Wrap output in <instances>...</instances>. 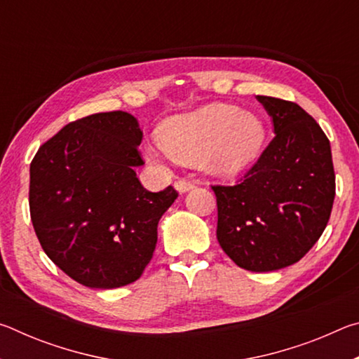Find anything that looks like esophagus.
Wrapping results in <instances>:
<instances>
[{"label":"esophagus","instance_id":"1","mask_svg":"<svg viewBox=\"0 0 359 359\" xmlns=\"http://www.w3.org/2000/svg\"><path fill=\"white\" fill-rule=\"evenodd\" d=\"M194 185H196V182H194V180H187V179H177V180H175V184H174L175 190H177L179 193L190 191Z\"/></svg>","mask_w":359,"mask_h":359}]
</instances>
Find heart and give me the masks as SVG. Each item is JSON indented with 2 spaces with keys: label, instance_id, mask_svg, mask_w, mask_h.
<instances>
[{
  "label": "heart",
  "instance_id": "obj_1",
  "mask_svg": "<svg viewBox=\"0 0 359 359\" xmlns=\"http://www.w3.org/2000/svg\"><path fill=\"white\" fill-rule=\"evenodd\" d=\"M156 137L160 147H145L150 160H158L165 151L177 161L199 160L210 174L236 175L258 160L266 126L257 114L214 102L165 120Z\"/></svg>",
  "mask_w": 359,
  "mask_h": 359
}]
</instances>
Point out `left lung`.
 Returning <instances> with one entry per match:
<instances>
[{"instance_id":"8db88e82","label":"left lung","mask_w":359,"mask_h":359,"mask_svg":"<svg viewBox=\"0 0 359 359\" xmlns=\"http://www.w3.org/2000/svg\"><path fill=\"white\" fill-rule=\"evenodd\" d=\"M276 136L236 185H214L217 239L242 269L299 261L323 234L336 196L330 139L296 102L257 96Z\"/></svg>"}]
</instances>
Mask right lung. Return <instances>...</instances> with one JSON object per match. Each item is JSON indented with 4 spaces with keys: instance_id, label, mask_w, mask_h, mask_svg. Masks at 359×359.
Instances as JSON below:
<instances>
[{
    "instance_id": "add662e5",
    "label": "right lung",
    "mask_w": 359,
    "mask_h": 359,
    "mask_svg": "<svg viewBox=\"0 0 359 359\" xmlns=\"http://www.w3.org/2000/svg\"><path fill=\"white\" fill-rule=\"evenodd\" d=\"M142 131L123 111L71 121L29 166V214L42 250L72 280L125 287L154 257L161 215L179 196L151 193L136 177Z\"/></svg>"
}]
</instances>
